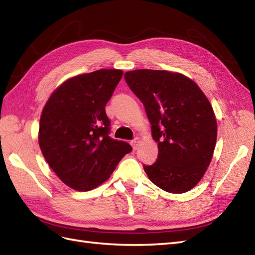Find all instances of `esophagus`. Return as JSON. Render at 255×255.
Wrapping results in <instances>:
<instances>
[{
    "label": "esophagus",
    "instance_id": "34e87169",
    "mask_svg": "<svg viewBox=\"0 0 255 255\" xmlns=\"http://www.w3.org/2000/svg\"><path fill=\"white\" fill-rule=\"evenodd\" d=\"M139 143H140V139L139 138H134L133 140L130 141V144H131V146H132V148L134 149V151H135L136 148H138Z\"/></svg>",
    "mask_w": 255,
    "mask_h": 255
}]
</instances>
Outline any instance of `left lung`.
I'll return each instance as SVG.
<instances>
[{"label":"left lung","instance_id":"8db88e82","mask_svg":"<svg viewBox=\"0 0 255 255\" xmlns=\"http://www.w3.org/2000/svg\"><path fill=\"white\" fill-rule=\"evenodd\" d=\"M125 81L145 108L158 158L143 166L161 190L182 194L192 190L210 165L218 125L208 98L191 78L175 72L140 69Z\"/></svg>","mask_w":255,"mask_h":255}]
</instances>
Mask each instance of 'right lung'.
I'll return each instance as SVG.
<instances>
[{
    "instance_id": "add662e5",
    "label": "right lung",
    "mask_w": 255,
    "mask_h": 255,
    "mask_svg": "<svg viewBox=\"0 0 255 255\" xmlns=\"http://www.w3.org/2000/svg\"><path fill=\"white\" fill-rule=\"evenodd\" d=\"M124 72L101 69L62 83L45 104L38 144L49 167L64 184L86 192L112 174L132 151L127 142L111 138L106 104Z\"/></svg>"
}]
</instances>
